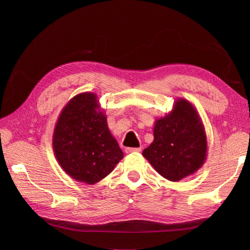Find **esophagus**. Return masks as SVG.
Here are the masks:
<instances>
[{"label": "esophagus", "instance_id": "obj_1", "mask_svg": "<svg viewBox=\"0 0 250 250\" xmlns=\"http://www.w3.org/2000/svg\"><path fill=\"white\" fill-rule=\"evenodd\" d=\"M142 150L141 147H128L125 148V152L126 153H131V152H140Z\"/></svg>", "mask_w": 250, "mask_h": 250}]
</instances>
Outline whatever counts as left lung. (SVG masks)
<instances>
[{
  "label": "left lung",
  "instance_id": "8db88e82",
  "mask_svg": "<svg viewBox=\"0 0 250 250\" xmlns=\"http://www.w3.org/2000/svg\"><path fill=\"white\" fill-rule=\"evenodd\" d=\"M155 140L143 151L156 171L177 182L194 173L206 157V136L195 109L179 100L172 113L156 121Z\"/></svg>",
  "mask_w": 250,
  "mask_h": 250
}]
</instances>
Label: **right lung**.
Segmentation results:
<instances>
[{
    "label": "right lung",
    "instance_id": "right-lung-1",
    "mask_svg": "<svg viewBox=\"0 0 250 250\" xmlns=\"http://www.w3.org/2000/svg\"><path fill=\"white\" fill-rule=\"evenodd\" d=\"M97 102L93 93L78 94L63 109L54 133V149L62 168L89 185L107 176L124 158L106 117L97 111Z\"/></svg>",
    "mask_w": 250,
    "mask_h": 250
}]
</instances>
